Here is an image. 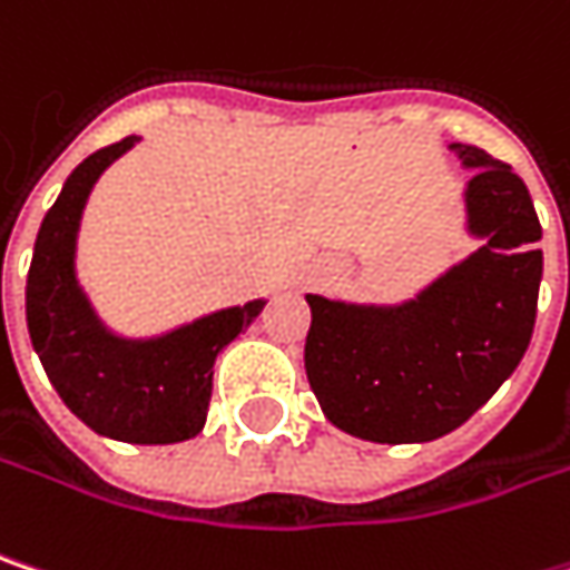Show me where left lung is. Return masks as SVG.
<instances>
[{
	"instance_id": "1",
	"label": "left lung",
	"mask_w": 570,
	"mask_h": 570,
	"mask_svg": "<svg viewBox=\"0 0 570 570\" xmlns=\"http://www.w3.org/2000/svg\"><path fill=\"white\" fill-rule=\"evenodd\" d=\"M471 174L468 235L484 245L396 306L309 293L306 377L342 432L406 445L464 425L529 348L542 284V225L510 164L452 145Z\"/></svg>"
}]
</instances>
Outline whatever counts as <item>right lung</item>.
Instances as JSON below:
<instances>
[{
	"mask_svg": "<svg viewBox=\"0 0 570 570\" xmlns=\"http://www.w3.org/2000/svg\"><path fill=\"white\" fill-rule=\"evenodd\" d=\"M135 135L89 154L41 222L24 286L28 335L67 410L106 439L174 445L203 432L218 352L261 316L267 299L228 306L154 338H121L102 325L77 281V232L102 170L135 148Z\"/></svg>",
	"mask_w": 570,
	"mask_h": 570,
	"instance_id": "obj_1",
	"label": "right lung"
}]
</instances>
